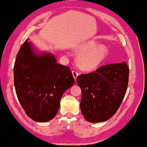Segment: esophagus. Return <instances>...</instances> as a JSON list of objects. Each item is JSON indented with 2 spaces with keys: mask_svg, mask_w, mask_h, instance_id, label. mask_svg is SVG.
<instances>
[{
  "mask_svg": "<svg viewBox=\"0 0 147 147\" xmlns=\"http://www.w3.org/2000/svg\"><path fill=\"white\" fill-rule=\"evenodd\" d=\"M72 75H73V77H74L75 80H76V81L77 77V76H79V74L77 73L76 71H72Z\"/></svg>",
  "mask_w": 147,
  "mask_h": 147,
  "instance_id": "esophagus-1",
  "label": "esophagus"
}]
</instances>
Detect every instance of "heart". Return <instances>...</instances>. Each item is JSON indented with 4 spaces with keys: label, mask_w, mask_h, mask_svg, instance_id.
I'll list each match as a JSON object with an SVG mask.
<instances>
[{
    "label": "heart",
    "mask_w": 147,
    "mask_h": 147,
    "mask_svg": "<svg viewBox=\"0 0 147 147\" xmlns=\"http://www.w3.org/2000/svg\"><path fill=\"white\" fill-rule=\"evenodd\" d=\"M79 53L76 62L79 67L84 71H92L98 68L106 61L109 54L106 46L94 40L83 42L75 47Z\"/></svg>",
    "instance_id": "obj_1"
}]
</instances>
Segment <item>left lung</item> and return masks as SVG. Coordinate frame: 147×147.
Listing matches in <instances>:
<instances>
[{"label": "left lung", "instance_id": "left-lung-1", "mask_svg": "<svg viewBox=\"0 0 147 147\" xmlns=\"http://www.w3.org/2000/svg\"><path fill=\"white\" fill-rule=\"evenodd\" d=\"M129 73L126 62H122L104 65L77 77L82 91L80 107L86 120L102 122L117 113L125 95Z\"/></svg>", "mask_w": 147, "mask_h": 147}]
</instances>
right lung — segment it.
I'll list each match as a JSON object with an SVG mask.
<instances>
[{"mask_svg":"<svg viewBox=\"0 0 147 147\" xmlns=\"http://www.w3.org/2000/svg\"><path fill=\"white\" fill-rule=\"evenodd\" d=\"M29 39L22 44L14 65V84L25 112L35 121L47 122L59 109L65 91L75 80L70 68L49 52H37Z\"/></svg>","mask_w":147,"mask_h":147,"instance_id":"obj_1","label":"right lung"}]
</instances>
